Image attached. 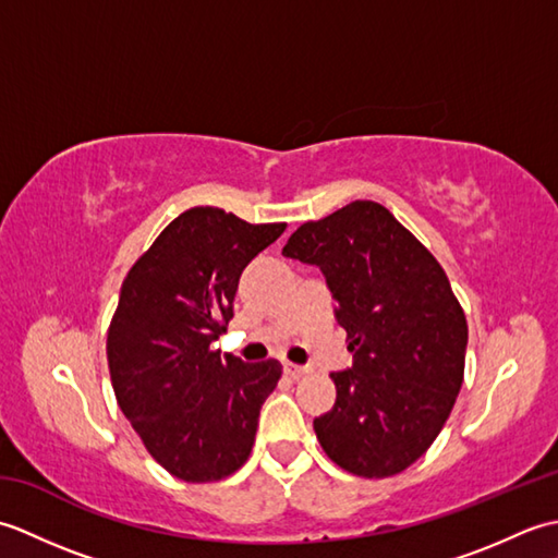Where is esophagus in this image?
<instances>
[{"instance_id": "1", "label": "esophagus", "mask_w": 558, "mask_h": 558, "mask_svg": "<svg viewBox=\"0 0 558 558\" xmlns=\"http://www.w3.org/2000/svg\"><path fill=\"white\" fill-rule=\"evenodd\" d=\"M282 372H286L288 376H292V378H300V376H304L306 372V366H300V364H292V362H286V366H282Z\"/></svg>"}]
</instances>
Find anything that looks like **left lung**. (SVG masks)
I'll return each mask as SVG.
<instances>
[{"label":"left lung","instance_id":"1","mask_svg":"<svg viewBox=\"0 0 558 558\" xmlns=\"http://www.w3.org/2000/svg\"><path fill=\"white\" fill-rule=\"evenodd\" d=\"M282 256L324 270L354 352L330 374L336 405L314 420L326 456L366 480L393 477L441 434L465 374L468 318L441 264L374 201L300 225Z\"/></svg>","mask_w":558,"mask_h":558}]
</instances>
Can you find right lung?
<instances>
[{
  "label": "right lung",
  "mask_w": 558,
  "mask_h": 558,
  "mask_svg": "<svg viewBox=\"0 0 558 558\" xmlns=\"http://www.w3.org/2000/svg\"><path fill=\"white\" fill-rule=\"evenodd\" d=\"M286 228L213 206L189 208L122 282L108 328L114 398L153 460L177 480H225L252 453L260 405L282 364H244L210 342L232 318L242 270Z\"/></svg>",
  "instance_id": "right-lung-1"
}]
</instances>
